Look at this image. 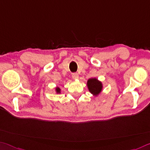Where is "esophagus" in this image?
Segmentation results:
<instances>
[{"mask_svg": "<svg viewBox=\"0 0 150 150\" xmlns=\"http://www.w3.org/2000/svg\"><path fill=\"white\" fill-rule=\"evenodd\" d=\"M72 77L74 80H77L78 78H79V76L77 73H73L72 75Z\"/></svg>", "mask_w": 150, "mask_h": 150, "instance_id": "esophagus-1", "label": "esophagus"}]
</instances>
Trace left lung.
<instances>
[{"label": "left lung", "instance_id": "8db88e82", "mask_svg": "<svg viewBox=\"0 0 150 150\" xmlns=\"http://www.w3.org/2000/svg\"><path fill=\"white\" fill-rule=\"evenodd\" d=\"M88 89L93 96L97 97L101 93L103 90V83L96 78H91L88 79L87 82Z\"/></svg>", "mask_w": 150, "mask_h": 150}]
</instances>
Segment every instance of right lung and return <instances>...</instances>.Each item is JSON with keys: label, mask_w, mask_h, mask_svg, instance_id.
Wrapping results in <instances>:
<instances>
[{"label": "right lung", "mask_w": 150, "mask_h": 150, "mask_svg": "<svg viewBox=\"0 0 150 150\" xmlns=\"http://www.w3.org/2000/svg\"><path fill=\"white\" fill-rule=\"evenodd\" d=\"M55 92H56L57 94H60L61 93V89H60L59 86H57L55 88Z\"/></svg>", "instance_id": "1"}]
</instances>
